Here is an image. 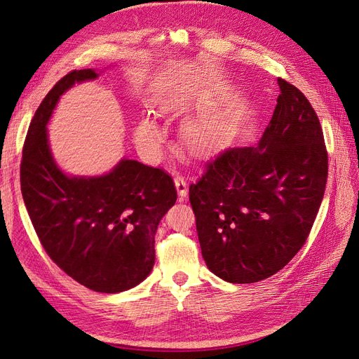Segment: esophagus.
<instances>
[{
  "mask_svg": "<svg viewBox=\"0 0 359 359\" xmlns=\"http://www.w3.org/2000/svg\"><path fill=\"white\" fill-rule=\"evenodd\" d=\"M173 181H175V187L178 190V196H180V201H184L187 196V191H189V186H187V180L184 178L182 175H180V173H177L175 178H173Z\"/></svg>",
  "mask_w": 359,
  "mask_h": 359,
  "instance_id": "34e87169",
  "label": "esophagus"
}]
</instances>
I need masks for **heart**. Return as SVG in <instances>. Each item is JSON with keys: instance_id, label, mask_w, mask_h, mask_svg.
Returning <instances> with one entry per match:
<instances>
[{"instance_id": "obj_1", "label": "heart", "mask_w": 359, "mask_h": 359, "mask_svg": "<svg viewBox=\"0 0 359 359\" xmlns=\"http://www.w3.org/2000/svg\"><path fill=\"white\" fill-rule=\"evenodd\" d=\"M214 135H215V130L214 128L199 130V132L193 133V136H191L193 144L198 145V147L208 145L211 140H212ZM160 139H161V130L158 128V126L153 121V119L144 118L142 121L139 123L137 128H136V140H137V144L149 148V147H153L154 144H157Z\"/></svg>"}]
</instances>
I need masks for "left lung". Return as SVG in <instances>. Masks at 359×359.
<instances>
[{
  "label": "left lung",
  "mask_w": 359,
  "mask_h": 359,
  "mask_svg": "<svg viewBox=\"0 0 359 359\" xmlns=\"http://www.w3.org/2000/svg\"><path fill=\"white\" fill-rule=\"evenodd\" d=\"M277 82L259 145L222 151L189 189L205 264L229 283H256L285 268L306 244L327 186L319 118L295 85Z\"/></svg>",
  "instance_id": "left-lung-1"
}]
</instances>
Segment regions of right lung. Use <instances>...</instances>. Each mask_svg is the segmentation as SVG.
Segmentation results:
<instances>
[{
	"label": "right lung",
	"instance_id": "right-lung-1",
	"mask_svg": "<svg viewBox=\"0 0 359 359\" xmlns=\"http://www.w3.org/2000/svg\"><path fill=\"white\" fill-rule=\"evenodd\" d=\"M72 70L32 116L20 161V190L48 256L64 273L95 292L132 289L151 273L154 235L177 202L172 177L136 160H121L103 177L70 178L53 161L46 124L60 95L74 82L95 79Z\"/></svg>",
	"mask_w": 359,
	"mask_h": 359
}]
</instances>
